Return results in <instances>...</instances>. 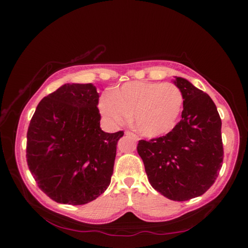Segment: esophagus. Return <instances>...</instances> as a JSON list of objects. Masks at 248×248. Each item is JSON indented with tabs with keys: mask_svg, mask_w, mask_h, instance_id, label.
<instances>
[{
	"mask_svg": "<svg viewBox=\"0 0 248 248\" xmlns=\"http://www.w3.org/2000/svg\"><path fill=\"white\" fill-rule=\"evenodd\" d=\"M125 136L129 137V138H131V139H133L134 141L139 140V138H138V137L136 136V134H134V133L131 132V131H127V132H125Z\"/></svg>",
	"mask_w": 248,
	"mask_h": 248,
	"instance_id": "34e87169",
	"label": "esophagus"
}]
</instances>
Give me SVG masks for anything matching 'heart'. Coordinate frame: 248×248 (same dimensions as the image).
<instances>
[{"label":"heart","mask_w":248,"mask_h":248,"mask_svg":"<svg viewBox=\"0 0 248 248\" xmlns=\"http://www.w3.org/2000/svg\"><path fill=\"white\" fill-rule=\"evenodd\" d=\"M184 94L173 83L133 81L104 94L99 110L105 118L123 124L131 116L142 136L155 138L169 133L179 121Z\"/></svg>","instance_id":"obj_1"}]
</instances>
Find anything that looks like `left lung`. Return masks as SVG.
Returning <instances> with one entry per match:
<instances>
[{
    "instance_id": "1",
    "label": "left lung",
    "mask_w": 248,
    "mask_h": 248,
    "mask_svg": "<svg viewBox=\"0 0 248 248\" xmlns=\"http://www.w3.org/2000/svg\"><path fill=\"white\" fill-rule=\"evenodd\" d=\"M184 94L182 120L166 136L137 146L149 182L175 201L203 195L219 175L223 162L221 118L211 97L186 78L175 77Z\"/></svg>"
}]
</instances>
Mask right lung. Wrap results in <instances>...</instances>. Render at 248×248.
Returning a JSON list of instances; mask_svg holds the SVG:
<instances>
[{"label": "right lung", "instance_id": "obj_1", "mask_svg": "<svg viewBox=\"0 0 248 248\" xmlns=\"http://www.w3.org/2000/svg\"><path fill=\"white\" fill-rule=\"evenodd\" d=\"M93 84L66 83L46 96L27 131V164L41 190L65 204H85L107 189L123 131L104 132Z\"/></svg>", "mask_w": 248, "mask_h": 248}]
</instances>
